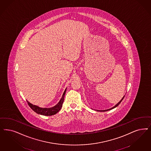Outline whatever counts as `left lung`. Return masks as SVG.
<instances>
[{"label": "left lung", "mask_w": 151, "mask_h": 151, "mask_svg": "<svg viewBox=\"0 0 151 151\" xmlns=\"http://www.w3.org/2000/svg\"><path fill=\"white\" fill-rule=\"evenodd\" d=\"M125 95L122 98V99H121L120 100L119 102V103H118L117 104H116L114 106H113V108H110V109H106V110H97L98 111H108V110H111L113 109H114V108H116V106H118L119 105L120 103L122 102V101L123 100V99H124V98Z\"/></svg>", "instance_id": "left-lung-1"}]
</instances>
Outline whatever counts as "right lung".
Instances as JSON below:
<instances>
[{
	"label": "right lung",
	"mask_w": 151,
	"mask_h": 151,
	"mask_svg": "<svg viewBox=\"0 0 151 151\" xmlns=\"http://www.w3.org/2000/svg\"><path fill=\"white\" fill-rule=\"evenodd\" d=\"M66 88L64 91L62 98L60 99L59 102L56 105H55L54 106L51 108H41L37 105L30 103L28 100H27V102L32 109L37 114L42 115L51 116V115L56 114L61 109L63 106V103L64 101V97L66 93Z\"/></svg>",
	"instance_id": "obj_1"
}]
</instances>
